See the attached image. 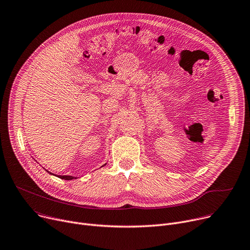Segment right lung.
<instances>
[{
	"label": "right lung",
	"instance_id": "right-lung-1",
	"mask_svg": "<svg viewBox=\"0 0 250 250\" xmlns=\"http://www.w3.org/2000/svg\"><path fill=\"white\" fill-rule=\"evenodd\" d=\"M106 164H104L103 166H105ZM102 166V167H103ZM59 178L61 179H65V180H72V179H76L77 177H74V176H70V175H59Z\"/></svg>",
	"mask_w": 250,
	"mask_h": 250
}]
</instances>
